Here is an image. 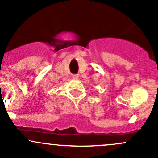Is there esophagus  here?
<instances>
[{"label":"esophagus","instance_id":"34e87169","mask_svg":"<svg viewBox=\"0 0 158 158\" xmlns=\"http://www.w3.org/2000/svg\"><path fill=\"white\" fill-rule=\"evenodd\" d=\"M79 74H73L72 75V77L74 79H78L79 78Z\"/></svg>","mask_w":158,"mask_h":158}]
</instances>
